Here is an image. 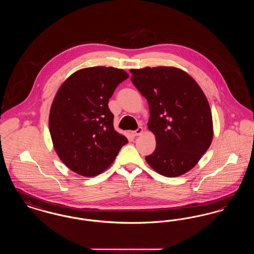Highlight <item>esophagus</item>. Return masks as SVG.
Wrapping results in <instances>:
<instances>
[{
	"label": "esophagus",
	"instance_id": "34e87169",
	"mask_svg": "<svg viewBox=\"0 0 254 254\" xmlns=\"http://www.w3.org/2000/svg\"><path fill=\"white\" fill-rule=\"evenodd\" d=\"M143 132H144V128L143 127H138L135 131H132V135L133 136H139Z\"/></svg>",
	"mask_w": 254,
	"mask_h": 254
}]
</instances>
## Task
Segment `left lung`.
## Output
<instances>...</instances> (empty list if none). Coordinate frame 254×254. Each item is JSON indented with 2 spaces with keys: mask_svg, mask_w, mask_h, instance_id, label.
<instances>
[{
  "mask_svg": "<svg viewBox=\"0 0 254 254\" xmlns=\"http://www.w3.org/2000/svg\"><path fill=\"white\" fill-rule=\"evenodd\" d=\"M129 71L147 100V127L156 139V148L145 161L163 176H181L193 169L212 142V115L205 93L189 73L174 66Z\"/></svg>",
  "mask_w": 254,
  "mask_h": 254,
  "instance_id": "obj_1",
  "label": "left lung"
}]
</instances>
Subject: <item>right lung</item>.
Instances as JSON below:
<instances>
[{"label":"right lung","mask_w":254,"mask_h":254,"mask_svg":"<svg viewBox=\"0 0 254 254\" xmlns=\"http://www.w3.org/2000/svg\"><path fill=\"white\" fill-rule=\"evenodd\" d=\"M128 74L112 66L72 73L59 87L49 111V132L61 161L75 173L93 177L114 162L127 139L115 131L109 100Z\"/></svg>","instance_id":"obj_1"}]
</instances>
